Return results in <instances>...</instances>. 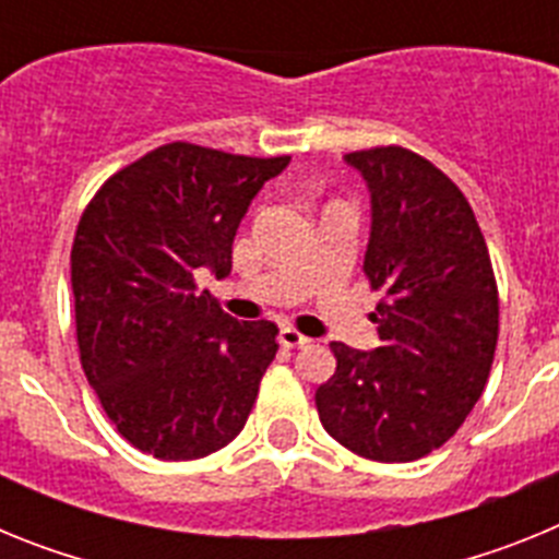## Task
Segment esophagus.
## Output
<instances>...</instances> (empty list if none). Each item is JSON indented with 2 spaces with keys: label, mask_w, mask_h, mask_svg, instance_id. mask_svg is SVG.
Listing matches in <instances>:
<instances>
[{
  "label": "esophagus",
  "mask_w": 559,
  "mask_h": 559,
  "mask_svg": "<svg viewBox=\"0 0 559 559\" xmlns=\"http://www.w3.org/2000/svg\"><path fill=\"white\" fill-rule=\"evenodd\" d=\"M280 344H283V347H290V349H302V347H308L310 338L302 333H296L294 328H283L280 330Z\"/></svg>",
  "instance_id": "obj_1"
}]
</instances>
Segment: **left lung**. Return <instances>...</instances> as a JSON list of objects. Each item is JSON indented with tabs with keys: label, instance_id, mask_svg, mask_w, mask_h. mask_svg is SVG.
<instances>
[{
	"label": "left lung",
	"instance_id": "obj_1",
	"mask_svg": "<svg viewBox=\"0 0 559 559\" xmlns=\"http://www.w3.org/2000/svg\"><path fill=\"white\" fill-rule=\"evenodd\" d=\"M367 181L372 224L364 274L386 302L380 347L333 341L335 374L316 389L324 431L364 459L414 462L456 433L490 378L498 288L471 204L406 147L344 156Z\"/></svg>",
	"mask_w": 559,
	"mask_h": 559
}]
</instances>
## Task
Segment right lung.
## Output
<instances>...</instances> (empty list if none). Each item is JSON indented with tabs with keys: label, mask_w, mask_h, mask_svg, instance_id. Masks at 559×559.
<instances>
[{
	"label": "right lung",
	"mask_w": 559,
	"mask_h": 559,
	"mask_svg": "<svg viewBox=\"0 0 559 559\" xmlns=\"http://www.w3.org/2000/svg\"><path fill=\"white\" fill-rule=\"evenodd\" d=\"M288 162L170 142L114 173L83 212L72 243L81 364L142 453L187 462L243 431L280 330L231 319L195 274L229 276L237 226Z\"/></svg>",
	"instance_id": "obj_1"
}]
</instances>
